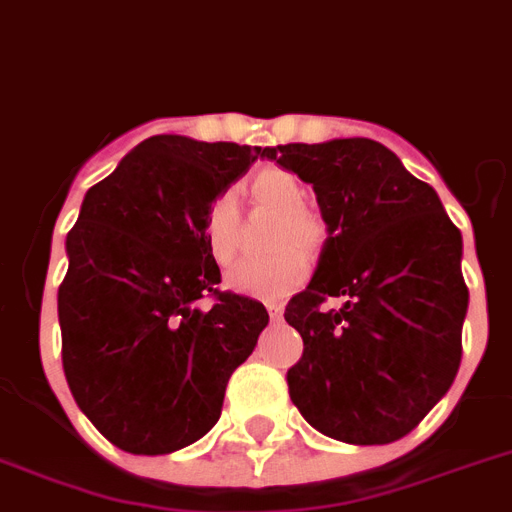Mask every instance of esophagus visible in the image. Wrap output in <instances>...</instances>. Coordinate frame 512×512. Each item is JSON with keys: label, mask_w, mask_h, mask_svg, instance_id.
I'll list each match as a JSON object with an SVG mask.
<instances>
[{"label": "esophagus", "mask_w": 512, "mask_h": 512, "mask_svg": "<svg viewBox=\"0 0 512 512\" xmlns=\"http://www.w3.org/2000/svg\"><path fill=\"white\" fill-rule=\"evenodd\" d=\"M266 310H269V316H272V321H279V318H282V313H285V305L269 300V303H266Z\"/></svg>", "instance_id": "34e87169"}]
</instances>
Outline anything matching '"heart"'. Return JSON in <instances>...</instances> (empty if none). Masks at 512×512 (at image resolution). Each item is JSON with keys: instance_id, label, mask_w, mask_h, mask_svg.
Masks as SVG:
<instances>
[{"instance_id": "b5f03b06", "label": "heart", "mask_w": 512, "mask_h": 512, "mask_svg": "<svg viewBox=\"0 0 512 512\" xmlns=\"http://www.w3.org/2000/svg\"><path fill=\"white\" fill-rule=\"evenodd\" d=\"M246 191L256 207L279 214L274 248L269 259H246L225 277L227 290L259 300H279L298 290L308 277L305 254L323 243V222L305 209V189L295 173L285 168H264L253 173ZM207 251L217 264H230L238 251V204L233 194L214 196L202 220Z\"/></svg>"}]
</instances>
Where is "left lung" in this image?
<instances>
[{
	"label": "left lung",
	"instance_id": "1",
	"mask_svg": "<svg viewBox=\"0 0 512 512\" xmlns=\"http://www.w3.org/2000/svg\"><path fill=\"white\" fill-rule=\"evenodd\" d=\"M261 157L313 183L329 230L310 285L285 310L303 336L287 370L292 404L342 443L404 438L461 365V230L435 189L373 139L277 144ZM329 297L343 308L323 311Z\"/></svg>",
	"mask_w": 512,
	"mask_h": 512
}]
</instances>
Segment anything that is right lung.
Returning a JSON list of instances; mask_svg holds the SVG:
<instances>
[{"label":"right lung","instance_id":"add662e5","mask_svg":"<svg viewBox=\"0 0 512 512\" xmlns=\"http://www.w3.org/2000/svg\"><path fill=\"white\" fill-rule=\"evenodd\" d=\"M261 152L160 134L85 194L59 287L61 362L77 406L121 451L157 456L207 435L269 323L261 303L217 290L202 235L209 202Z\"/></svg>","mask_w":512,"mask_h":512}]
</instances>
